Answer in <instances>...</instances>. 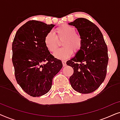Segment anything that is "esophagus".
Wrapping results in <instances>:
<instances>
[{
    "label": "esophagus",
    "instance_id": "obj_1",
    "mask_svg": "<svg viewBox=\"0 0 120 120\" xmlns=\"http://www.w3.org/2000/svg\"><path fill=\"white\" fill-rule=\"evenodd\" d=\"M62 64H63V67H65V66H66V65H67L66 61H65V60H62Z\"/></svg>",
    "mask_w": 120,
    "mask_h": 120
}]
</instances>
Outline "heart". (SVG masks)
<instances>
[{"mask_svg":"<svg viewBox=\"0 0 120 120\" xmlns=\"http://www.w3.org/2000/svg\"><path fill=\"white\" fill-rule=\"evenodd\" d=\"M56 35L52 32L46 34L44 44L47 50L51 52H55L62 41L63 47L54 53L55 57L60 59L68 58L73 52L78 53L81 50L83 41L81 36L76 33L75 27L64 24L55 29Z\"/></svg>","mask_w":120,"mask_h":120,"instance_id":"1","label":"heart"}]
</instances>
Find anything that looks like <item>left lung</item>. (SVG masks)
Instances as JSON below:
<instances>
[{
    "label": "left lung",
    "instance_id": "8db88e82",
    "mask_svg": "<svg viewBox=\"0 0 120 120\" xmlns=\"http://www.w3.org/2000/svg\"><path fill=\"white\" fill-rule=\"evenodd\" d=\"M69 24L76 28L83 41L81 50L67 62L74 69L70 83L78 92L92 93L105 79L109 60L107 45L100 29L88 19L78 18Z\"/></svg>",
    "mask_w": 120,
    "mask_h": 120
}]
</instances>
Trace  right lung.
<instances>
[{
	"instance_id": "add662e5",
	"label": "right lung",
	"mask_w": 120,
	"mask_h": 120,
	"mask_svg": "<svg viewBox=\"0 0 120 120\" xmlns=\"http://www.w3.org/2000/svg\"><path fill=\"white\" fill-rule=\"evenodd\" d=\"M55 25L28 21L16 32L12 42V60L17 82L30 96H43L50 91L52 79L61 69L62 61L46 47L44 38Z\"/></svg>"
}]
</instances>
